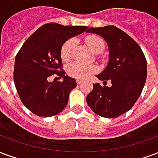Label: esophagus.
I'll return each instance as SVG.
<instances>
[{
	"mask_svg": "<svg viewBox=\"0 0 158 158\" xmlns=\"http://www.w3.org/2000/svg\"><path fill=\"white\" fill-rule=\"evenodd\" d=\"M76 83H77V85H81L83 83V81L82 80H80V79H77V80H76Z\"/></svg>",
	"mask_w": 158,
	"mask_h": 158,
	"instance_id": "esophagus-1",
	"label": "esophagus"
}]
</instances>
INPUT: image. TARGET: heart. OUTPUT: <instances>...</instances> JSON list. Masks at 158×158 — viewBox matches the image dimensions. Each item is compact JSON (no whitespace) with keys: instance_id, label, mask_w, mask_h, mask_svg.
Returning a JSON list of instances; mask_svg holds the SVG:
<instances>
[{"instance_id":"1","label":"heart","mask_w":158,"mask_h":158,"mask_svg":"<svg viewBox=\"0 0 158 158\" xmlns=\"http://www.w3.org/2000/svg\"><path fill=\"white\" fill-rule=\"evenodd\" d=\"M89 48L95 53H101L105 48V42L102 38L97 35H89L85 39ZM75 39H69L62 45L61 49V58L63 62H69L72 58ZM67 72L69 76L78 79H85L96 72V68L93 65H83L79 62H72L67 67Z\"/></svg>"}]
</instances>
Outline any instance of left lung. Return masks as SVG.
<instances>
[{
  "mask_svg": "<svg viewBox=\"0 0 158 158\" xmlns=\"http://www.w3.org/2000/svg\"><path fill=\"white\" fill-rule=\"evenodd\" d=\"M87 33L105 40L109 60L104 71L96 77L112 86L93 85L86 102L94 113L103 118H117L127 113L140 96L147 76V63L139 45L116 26L89 28Z\"/></svg>",
  "mask_w": 158,
  "mask_h": 158,
  "instance_id": "obj_1",
  "label": "left lung"
}]
</instances>
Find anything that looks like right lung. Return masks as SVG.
I'll list each match as a JSON object with an SVG mask.
<instances>
[{"instance_id": "add662e5", "label": "right lung", "mask_w": 158, "mask_h": 158, "mask_svg": "<svg viewBox=\"0 0 158 158\" xmlns=\"http://www.w3.org/2000/svg\"><path fill=\"white\" fill-rule=\"evenodd\" d=\"M88 29L86 26H63L56 23L42 25L30 35L17 54L13 79L23 104L40 117L55 116L64 109L69 96L77 85L76 79L59 70L62 66L61 49L72 37ZM56 73L62 82H49Z\"/></svg>"}]
</instances>
